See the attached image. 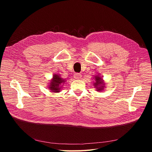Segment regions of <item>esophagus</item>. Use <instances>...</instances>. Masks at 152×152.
<instances>
[{
	"instance_id": "obj_1",
	"label": "esophagus",
	"mask_w": 152,
	"mask_h": 152,
	"mask_svg": "<svg viewBox=\"0 0 152 152\" xmlns=\"http://www.w3.org/2000/svg\"><path fill=\"white\" fill-rule=\"evenodd\" d=\"M74 79H77V80H79V79H80L81 77H82V75L80 73H75L74 74Z\"/></svg>"
}]
</instances>
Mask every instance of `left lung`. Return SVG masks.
I'll use <instances>...</instances> for the list:
<instances>
[{"instance_id":"left-lung-1","label":"left lung","mask_w":152,"mask_h":152,"mask_svg":"<svg viewBox=\"0 0 152 152\" xmlns=\"http://www.w3.org/2000/svg\"><path fill=\"white\" fill-rule=\"evenodd\" d=\"M103 76H101L100 73L94 75L93 77V86L98 92L103 91L106 87V83L103 80Z\"/></svg>"}]
</instances>
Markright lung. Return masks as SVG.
Segmentation results:
<instances>
[{
  "mask_svg": "<svg viewBox=\"0 0 152 152\" xmlns=\"http://www.w3.org/2000/svg\"><path fill=\"white\" fill-rule=\"evenodd\" d=\"M66 82V79L61 77V75L54 73L53 75L52 79L48 85V89L51 93H59L61 91L63 84Z\"/></svg>",
  "mask_w": 152,
  "mask_h": 152,
  "instance_id": "right-lung-1",
  "label": "right lung"
}]
</instances>
